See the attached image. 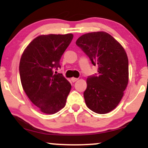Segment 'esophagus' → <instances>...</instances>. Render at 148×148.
<instances>
[{"label": "esophagus", "instance_id": "34e87169", "mask_svg": "<svg viewBox=\"0 0 148 148\" xmlns=\"http://www.w3.org/2000/svg\"><path fill=\"white\" fill-rule=\"evenodd\" d=\"M77 80H78L77 78H74V77H73V78H72V79H71V81H72L73 83L75 82V81H77Z\"/></svg>", "mask_w": 148, "mask_h": 148}]
</instances>
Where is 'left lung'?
Listing matches in <instances>:
<instances>
[{
    "label": "left lung",
    "instance_id": "left-lung-1",
    "mask_svg": "<svg viewBox=\"0 0 148 148\" xmlns=\"http://www.w3.org/2000/svg\"><path fill=\"white\" fill-rule=\"evenodd\" d=\"M76 45L97 66V74L89 76L84 92L91 111L105 114L113 111L121 101L129 81V62L123 46L106 32L83 35Z\"/></svg>",
    "mask_w": 148,
    "mask_h": 148
}]
</instances>
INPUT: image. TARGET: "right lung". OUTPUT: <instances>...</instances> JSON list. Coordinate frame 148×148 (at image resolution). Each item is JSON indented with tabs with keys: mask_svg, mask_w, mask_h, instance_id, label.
I'll use <instances>...</instances> for the list:
<instances>
[{
	"mask_svg": "<svg viewBox=\"0 0 148 148\" xmlns=\"http://www.w3.org/2000/svg\"><path fill=\"white\" fill-rule=\"evenodd\" d=\"M72 39L71 33L40 35L21 56L19 74L22 87L33 104L46 114H54L64 108L71 90L70 83L54 71L60 68L61 57Z\"/></svg>",
	"mask_w": 148,
	"mask_h": 148,
	"instance_id": "1",
	"label": "right lung"
}]
</instances>
